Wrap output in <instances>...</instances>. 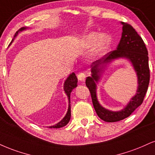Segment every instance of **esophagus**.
<instances>
[{
  "instance_id": "obj_1",
  "label": "esophagus",
  "mask_w": 155,
  "mask_h": 155,
  "mask_svg": "<svg viewBox=\"0 0 155 155\" xmlns=\"http://www.w3.org/2000/svg\"><path fill=\"white\" fill-rule=\"evenodd\" d=\"M77 78L80 81H84L86 79V76L84 73H79L77 74Z\"/></svg>"
}]
</instances>
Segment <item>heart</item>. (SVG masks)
<instances>
[{"label":"heart","mask_w":155,"mask_h":155,"mask_svg":"<svg viewBox=\"0 0 155 155\" xmlns=\"http://www.w3.org/2000/svg\"><path fill=\"white\" fill-rule=\"evenodd\" d=\"M83 44L86 47H91L95 45V53H100L104 51L111 42V37L107 34H100L95 31L89 33L84 36Z\"/></svg>","instance_id":"obj_1"}]
</instances>
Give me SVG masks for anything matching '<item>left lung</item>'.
I'll list each match as a JSON object with an SVG mask.
<instances>
[{"label": "left lung", "mask_w": 155, "mask_h": 155, "mask_svg": "<svg viewBox=\"0 0 155 155\" xmlns=\"http://www.w3.org/2000/svg\"><path fill=\"white\" fill-rule=\"evenodd\" d=\"M123 25L122 36L116 50L104 55L102 58L91 64V76L86 79V85L89 89L92 103L99 118L105 122H117L130 116L142 104L150 83L148 51L141 37L130 24L120 22ZM128 59L132 63L137 76V93L120 111H113L100 105L96 96V84L101 77L102 72L107 64L115 59Z\"/></svg>", "instance_id": "1"}]
</instances>
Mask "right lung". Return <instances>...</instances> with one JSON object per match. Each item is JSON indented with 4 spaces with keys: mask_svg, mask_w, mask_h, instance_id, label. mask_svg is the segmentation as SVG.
<instances>
[{
    "mask_svg": "<svg viewBox=\"0 0 155 155\" xmlns=\"http://www.w3.org/2000/svg\"><path fill=\"white\" fill-rule=\"evenodd\" d=\"M29 29V27H21V29H19L18 30L16 31V34L14 35V39H13L12 42L9 45H11L12 43L13 42V41L14 40L15 37H16V36L18 35V33L21 32L22 31L26 30V29ZM77 82H78V79L77 77L76 76V74L74 73H71L68 77L67 78L65 81L64 84H63V90H64L65 93L68 97V111H67L66 115L64 116L62 120H61L60 122L58 123V124H55L54 126H49L50 128H62L63 126H66L68 124V123L69 122L70 118H71V100H70V97H71V93L72 90L74 88H76L77 87Z\"/></svg>",
    "mask_w": 155,
    "mask_h": 155,
    "instance_id": "right-lung-1",
    "label": "right lung"
}]
</instances>
